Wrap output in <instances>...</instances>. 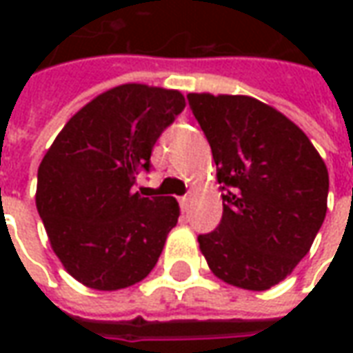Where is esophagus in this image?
I'll use <instances>...</instances> for the list:
<instances>
[{
    "instance_id": "1",
    "label": "esophagus",
    "mask_w": 353,
    "mask_h": 353,
    "mask_svg": "<svg viewBox=\"0 0 353 353\" xmlns=\"http://www.w3.org/2000/svg\"><path fill=\"white\" fill-rule=\"evenodd\" d=\"M189 202H191V196H189V194H185V196H181V199H179V206H181V210H187V208H189Z\"/></svg>"
}]
</instances>
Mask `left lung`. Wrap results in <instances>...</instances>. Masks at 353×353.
I'll return each instance as SVG.
<instances>
[{"instance_id":"1","label":"left lung","mask_w":353,"mask_h":353,"mask_svg":"<svg viewBox=\"0 0 353 353\" xmlns=\"http://www.w3.org/2000/svg\"><path fill=\"white\" fill-rule=\"evenodd\" d=\"M212 147L223 217L199 234L212 272L236 288L280 283L310 250L327 212L329 174L296 124L250 96L189 94Z\"/></svg>"}]
</instances>
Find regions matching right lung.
I'll return each mask as SVG.
<instances>
[{
    "label": "right lung",
    "mask_w": 353,
    "mask_h": 353,
    "mask_svg": "<svg viewBox=\"0 0 353 353\" xmlns=\"http://www.w3.org/2000/svg\"><path fill=\"white\" fill-rule=\"evenodd\" d=\"M183 109L177 90L121 85L77 111L43 157L37 212L58 259L83 285L128 288L157 265L179 206L132 187Z\"/></svg>",
    "instance_id": "obj_1"
}]
</instances>
